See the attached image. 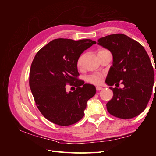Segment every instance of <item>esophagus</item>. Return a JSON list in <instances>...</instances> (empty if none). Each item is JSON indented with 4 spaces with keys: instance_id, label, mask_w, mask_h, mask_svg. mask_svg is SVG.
<instances>
[{
    "instance_id": "34e87169",
    "label": "esophagus",
    "mask_w": 156,
    "mask_h": 156,
    "mask_svg": "<svg viewBox=\"0 0 156 156\" xmlns=\"http://www.w3.org/2000/svg\"><path fill=\"white\" fill-rule=\"evenodd\" d=\"M96 88L97 90H101L103 89V88L101 87H96Z\"/></svg>"
}]
</instances>
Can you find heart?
Masks as SVG:
<instances>
[{"mask_svg":"<svg viewBox=\"0 0 156 156\" xmlns=\"http://www.w3.org/2000/svg\"><path fill=\"white\" fill-rule=\"evenodd\" d=\"M107 51V50L103 49V50H101L100 51ZM82 60H83V56H81L78 58L77 62V65L78 67H80L81 66ZM102 79H103V74L100 73H94L91 75H89V76L87 77V81L94 84H99L102 82Z\"/></svg>","mask_w":156,"mask_h":156,"instance_id":"obj_1","label":"heart"}]
</instances>
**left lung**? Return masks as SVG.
<instances>
[{"mask_svg": "<svg viewBox=\"0 0 156 156\" xmlns=\"http://www.w3.org/2000/svg\"><path fill=\"white\" fill-rule=\"evenodd\" d=\"M98 44L110 51L113 57L106 84L112 86L120 81L124 86L109 87L113 97L106 105L108 112L122 119L138 116L145 109L153 91L154 72L148 55L139 42L122 34L101 37Z\"/></svg>", "mask_w": 156, "mask_h": 156, "instance_id": "8db88e82", "label": "left lung"}]
</instances>
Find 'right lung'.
Masks as SVG:
<instances>
[{
	"label": "right lung",
	"mask_w": 156,
	"mask_h": 156,
	"mask_svg": "<svg viewBox=\"0 0 156 156\" xmlns=\"http://www.w3.org/2000/svg\"><path fill=\"white\" fill-rule=\"evenodd\" d=\"M95 44L89 39H55L36 53L30 67L29 86L37 108L53 123L69 126L84 116L87 102L96 90L77 79V62L84 50ZM67 83L76 90L67 93Z\"/></svg>",
	"instance_id": "right-lung-1"
}]
</instances>
